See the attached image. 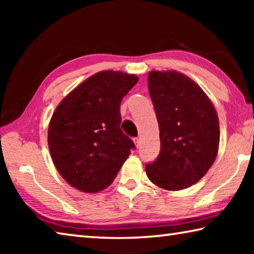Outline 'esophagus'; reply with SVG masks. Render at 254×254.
I'll return each instance as SVG.
<instances>
[{
    "label": "esophagus",
    "instance_id": "esophagus-1",
    "mask_svg": "<svg viewBox=\"0 0 254 254\" xmlns=\"http://www.w3.org/2000/svg\"><path fill=\"white\" fill-rule=\"evenodd\" d=\"M133 141H134V144L136 145V147H139V145H140V139H139V137H134V139H133Z\"/></svg>",
    "mask_w": 254,
    "mask_h": 254
}]
</instances>
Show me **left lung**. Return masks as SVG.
Returning <instances> with one entry per match:
<instances>
[{"label":"left lung","instance_id":"obj_1","mask_svg":"<svg viewBox=\"0 0 254 254\" xmlns=\"http://www.w3.org/2000/svg\"><path fill=\"white\" fill-rule=\"evenodd\" d=\"M148 86L160 131V153L145 166L148 178L168 190L190 187L217 156L216 111L203 89L182 72L151 71Z\"/></svg>","mask_w":254,"mask_h":254}]
</instances>
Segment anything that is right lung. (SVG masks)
Here are the masks:
<instances>
[{"mask_svg": "<svg viewBox=\"0 0 254 254\" xmlns=\"http://www.w3.org/2000/svg\"><path fill=\"white\" fill-rule=\"evenodd\" d=\"M137 80L122 71H100L77 86L54 112L50 154L72 187L85 192L106 188L135 148L120 127V106Z\"/></svg>", "mask_w": 254, "mask_h": 254, "instance_id": "right-lung-1", "label": "right lung"}]
</instances>
